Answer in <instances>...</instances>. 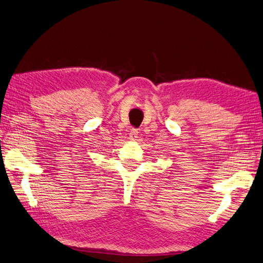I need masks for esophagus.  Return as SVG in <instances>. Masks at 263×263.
Wrapping results in <instances>:
<instances>
[{"mask_svg":"<svg viewBox=\"0 0 263 263\" xmlns=\"http://www.w3.org/2000/svg\"><path fill=\"white\" fill-rule=\"evenodd\" d=\"M138 136H139L138 130H137V129H131V131H130V133H129L130 140H132V141H134V140H137Z\"/></svg>","mask_w":263,"mask_h":263,"instance_id":"34e87169","label":"esophagus"}]
</instances>
